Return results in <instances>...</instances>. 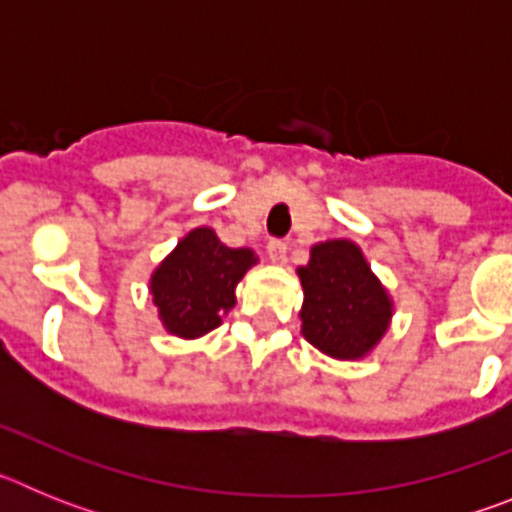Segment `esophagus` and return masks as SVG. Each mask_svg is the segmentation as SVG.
Returning <instances> with one entry per match:
<instances>
[{
    "mask_svg": "<svg viewBox=\"0 0 512 512\" xmlns=\"http://www.w3.org/2000/svg\"><path fill=\"white\" fill-rule=\"evenodd\" d=\"M266 256H269V261L274 266H284L287 264V243L271 241L269 246H266Z\"/></svg>",
    "mask_w": 512,
    "mask_h": 512,
    "instance_id": "obj_1",
    "label": "esophagus"
}]
</instances>
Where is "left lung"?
<instances>
[{
    "label": "left lung",
    "mask_w": 512,
    "mask_h": 512,
    "mask_svg": "<svg viewBox=\"0 0 512 512\" xmlns=\"http://www.w3.org/2000/svg\"><path fill=\"white\" fill-rule=\"evenodd\" d=\"M302 284L300 330L307 343L336 361H361L379 346L395 300L348 238H330L310 248V261L297 266Z\"/></svg>",
    "instance_id": "left-lung-1"
}]
</instances>
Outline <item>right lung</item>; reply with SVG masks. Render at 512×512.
Returning <instances> with one entry per match:
<instances>
[{"label":"right lung","mask_w":512,"mask_h":512,"mask_svg":"<svg viewBox=\"0 0 512 512\" xmlns=\"http://www.w3.org/2000/svg\"><path fill=\"white\" fill-rule=\"evenodd\" d=\"M259 256L225 246L207 225L189 230L148 279L158 320L169 336L194 341L223 323L235 307V287Z\"/></svg>","instance_id":"right-lung-1"}]
</instances>
